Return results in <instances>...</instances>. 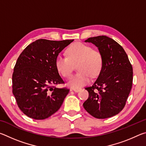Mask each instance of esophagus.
Here are the masks:
<instances>
[{"mask_svg":"<svg viewBox=\"0 0 146 146\" xmlns=\"http://www.w3.org/2000/svg\"><path fill=\"white\" fill-rule=\"evenodd\" d=\"M72 90L73 91H75V92H76V93H78L81 90V89L80 88H73V89H72Z\"/></svg>","mask_w":146,"mask_h":146,"instance_id":"obj_1","label":"esophagus"}]
</instances>
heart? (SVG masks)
<instances>
[{
	"mask_svg": "<svg viewBox=\"0 0 146 146\" xmlns=\"http://www.w3.org/2000/svg\"><path fill=\"white\" fill-rule=\"evenodd\" d=\"M67 57L58 56L55 60V67L62 76L68 78L73 71V65L79 71L69 79L68 85L79 88L90 82L91 76H97L102 68L103 58L99 51L92 49L90 46L80 42L71 45L66 51Z\"/></svg>",
	"mask_w": 146,
	"mask_h": 146,
	"instance_id": "obj_1",
	"label": "heart"
}]
</instances>
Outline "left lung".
<instances>
[{"label":"left lung","mask_w":146,"mask_h":146,"mask_svg":"<svg viewBox=\"0 0 146 146\" xmlns=\"http://www.w3.org/2000/svg\"><path fill=\"white\" fill-rule=\"evenodd\" d=\"M85 42L97 47L103 64L97 80L85 88L89 97L83 106L97 118L111 117L119 113L126 103L132 88V65L122 47L108 36H94Z\"/></svg>","instance_id":"8db88e82"}]
</instances>
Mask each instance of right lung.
<instances>
[{
	"label": "right lung",
	"instance_id": "add662e5",
	"mask_svg": "<svg viewBox=\"0 0 146 146\" xmlns=\"http://www.w3.org/2000/svg\"><path fill=\"white\" fill-rule=\"evenodd\" d=\"M74 40L38 39L24 49L12 75V88L17 105L35 120L50 117L60 109L70 90L54 85L64 84L55 67L62 50Z\"/></svg>",
	"mask_w": 146,
	"mask_h": 146
}]
</instances>
